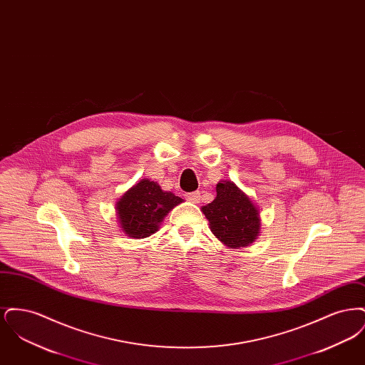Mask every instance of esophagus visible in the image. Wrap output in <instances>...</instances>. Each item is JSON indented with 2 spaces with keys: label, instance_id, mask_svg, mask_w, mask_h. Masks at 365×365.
I'll use <instances>...</instances> for the list:
<instances>
[{
  "label": "esophagus",
  "instance_id": "obj_1",
  "mask_svg": "<svg viewBox=\"0 0 365 365\" xmlns=\"http://www.w3.org/2000/svg\"><path fill=\"white\" fill-rule=\"evenodd\" d=\"M187 198V201H190L192 204H198L201 201V192L200 191H192V192H187L185 195Z\"/></svg>",
  "mask_w": 365,
  "mask_h": 365
}]
</instances>
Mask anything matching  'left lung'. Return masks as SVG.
<instances>
[{
	"instance_id": "obj_1",
	"label": "left lung",
	"mask_w": 365,
	"mask_h": 365,
	"mask_svg": "<svg viewBox=\"0 0 365 365\" xmlns=\"http://www.w3.org/2000/svg\"><path fill=\"white\" fill-rule=\"evenodd\" d=\"M216 192V198L202 207L213 235L230 249L255 242L260 234L261 220L250 197L231 180L219 182Z\"/></svg>"
}]
</instances>
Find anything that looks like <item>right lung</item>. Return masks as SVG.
Masks as SVG:
<instances>
[{
  "label": "right lung",
  "instance_id": "right-lung-1",
  "mask_svg": "<svg viewBox=\"0 0 365 365\" xmlns=\"http://www.w3.org/2000/svg\"><path fill=\"white\" fill-rule=\"evenodd\" d=\"M180 202H183L180 197L161 190L157 182L142 179L116 202L123 232L137 240L155 234L168 212Z\"/></svg>",
  "mask_w": 365,
  "mask_h": 365
}]
</instances>
